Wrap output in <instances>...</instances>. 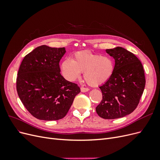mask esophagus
Returning a JSON list of instances; mask_svg holds the SVG:
<instances>
[{
  "label": "esophagus",
  "mask_w": 160,
  "mask_h": 160,
  "mask_svg": "<svg viewBox=\"0 0 160 160\" xmlns=\"http://www.w3.org/2000/svg\"><path fill=\"white\" fill-rule=\"evenodd\" d=\"M89 91V89L88 88H83V87H81V92H87V91Z\"/></svg>",
  "instance_id": "1"
}]
</instances>
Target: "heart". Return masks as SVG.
Segmentation results:
<instances>
[{
	"label": "heart",
	"mask_w": 160,
	"mask_h": 160,
	"mask_svg": "<svg viewBox=\"0 0 160 160\" xmlns=\"http://www.w3.org/2000/svg\"><path fill=\"white\" fill-rule=\"evenodd\" d=\"M61 68L65 78L73 81L83 72L87 83L92 87L99 86L107 82L113 75L114 62L108 56H101L90 51L76 52L72 60L65 59Z\"/></svg>",
	"instance_id": "obj_1"
}]
</instances>
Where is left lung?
Returning a JSON list of instances; mask_svg holds the SVG:
<instances>
[{"instance_id": "left-lung-1", "label": "left lung", "mask_w": 160, "mask_h": 160, "mask_svg": "<svg viewBox=\"0 0 160 160\" xmlns=\"http://www.w3.org/2000/svg\"><path fill=\"white\" fill-rule=\"evenodd\" d=\"M106 52L115 59V68L111 78L99 87L103 98L96 112L103 119H118L137 108L146 79L141 61L132 52L121 47L106 49Z\"/></svg>"}]
</instances>
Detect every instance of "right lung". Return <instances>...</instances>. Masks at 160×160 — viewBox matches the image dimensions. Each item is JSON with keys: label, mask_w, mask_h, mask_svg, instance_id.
<instances>
[{"label": "right lung", "mask_w": 160, "mask_h": 160, "mask_svg": "<svg viewBox=\"0 0 160 160\" xmlns=\"http://www.w3.org/2000/svg\"><path fill=\"white\" fill-rule=\"evenodd\" d=\"M65 47H37L22 61L17 77L21 102L33 117L52 121L63 118L80 93L79 86L67 81L60 72L59 61Z\"/></svg>", "instance_id": "obj_1"}]
</instances>
